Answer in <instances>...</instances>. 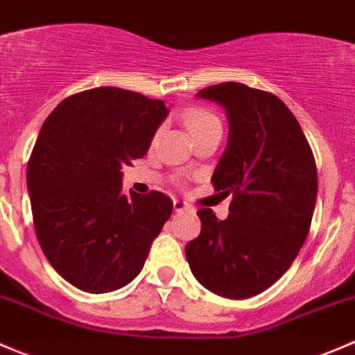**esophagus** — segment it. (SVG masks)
Returning a JSON list of instances; mask_svg holds the SVG:
<instances>
[{
	"label": "esophagus",
	"instance_id": "esophagus-1",
	"mask_svg": "<svg viewBox=\"0 0 355 355\" xmlns=\"http://www.w3.org/2000/svg\"><path fill=\"white\" fill-rule=\"evenodd\" d=\"M174 210H176V212H189L191 207L186 202H182V200H174Z\"/></svg>",
	"mask_w": 355,
	"mask_h": 355
}]
</instances>
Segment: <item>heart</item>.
Wrapping results in <instances>:
<instances>
[{"instance_id":"heart-1","label":"heart","mask_w":355,"mask_h":355,"mask_svg":"<svg viewBox=\"0 0 355 355\" xmlns=\"http://www.w3.org/2000/svg\"><path fill=\"white\" fill-rule=\"evenodd\" d=\"M184 122L191 135L202 131V129L212 128V125H220L219 119L212 114V112L205 110V108H193L184 115Z\"/></svg>"}]
</instances>
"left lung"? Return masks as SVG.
<instances>
[{
	"label": "left lung",
	"instance_id": "8db88e82",
	"mask_svg": "<svg viewBox=\"0 0 355 355\" xmlns=\"http://www.w3.org/2000/svg\"><path fill=\"white\" fill-rule=\"evenodd\" d=\"M196 96L226 110L230 139L212 182L233 200L224 220L210 209L196 212L202 231L186 243V259L216 295H259L288 271L309 234L318 195L314 155L295 115L272 93L223 83Z\"/></svg>",
	"mask_w": 355,
	"mask_h": 355
}]
</instances>
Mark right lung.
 I'll use <instances>...</instances> for the list:
<instances>
[{
	"label": "right lung",
	"mask_w": 355,
	"mask_h": 355,
	"mask_svg": "<svg viewBox=\"0 0 355 355\" xmlns=\"http://www.w3.org/2000/svg\"><path fill=\"white\" fill-rule=\"evenodd\" d=\"M169 110L121 87L65 98L48 115L27 164L37 241L55 271L87 293L131 283L173 214L160 191L122 193V167L148 152Z\"/></svg>",
	"instance_id": "right-lung-1"
}]
</instances>
